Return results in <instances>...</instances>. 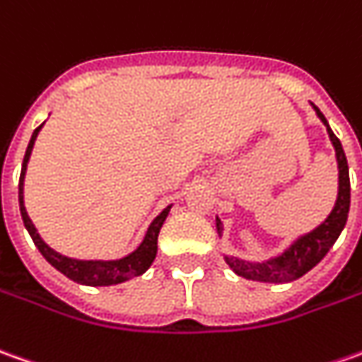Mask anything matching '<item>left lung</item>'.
Returning <instances> with one entry per match:
<instances>
[{
  "label": "left lung",
  "mask_w": 362,
  "mask_h": 362,
  "mask_svg": "<svg viewBox=\"0 0 362 362\" xmlns=\"http://www.w3.org/2000/svg\"><path fill=\"white\" fill-rule=\"evenodd\" d=\"M315 111H317V115H319L322 123L327 125V133H329V137L333 141L334 153H337V163H339V197H337L333 211L317 229H313L311 233L299 237L285 253L279 255L275 259H269V261H263V263H249V261H241L237 257H225L227 265L231 267L239 277L261 281V283H288V281H295V279L303 277L305 273H309L313 267L329 253V249L333 247L341 231L345 229L349 207H351L349 165H346L345 151H343V145L339 141V137L331 131L327 119L319 111V107H315ZM217 231L221 233L219 219H217Z\"/></svg>",
  "instance_id": "left-lung-1"
}]
</instances>
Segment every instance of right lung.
I'll return each instance as SVG.
<instances>
[{"label": "right lung", "mask_w": 362, "mask_h": 362, "mask_svg": "<svg viewBox=\"0 0 362 362\" xmlns=\"http://www.w3.org/2000/svg\"><path fill=\"white\" fill-rule=\"evenodd\" d=\"M40 129L41 125L31 135V141H29L28 151H25V157H23V165H21V177H19V211H21V219H23V225H25V229L31 235L35 247L40 249V253L59 273H63L65 277H69L75 283H81V285H89V287L117 285V283H123V281H127L131 277L143 275L151 267L153 259L157 255V237H159V231H161L165 219L169 215L171 205L165 207L155 217V221H153L151 225H149V229H147V235H145L143 243L133 253L123 257V259H117V261H79V259H69V257H63L57 251H53L49 245L45 243L40 237V233L33 227L28 211H25V205H23V179H25V169H28L29 155H31V149H33V143H35V137H37Z\"/></svg>", "instance_id": "add662e5"}]
</instances>
